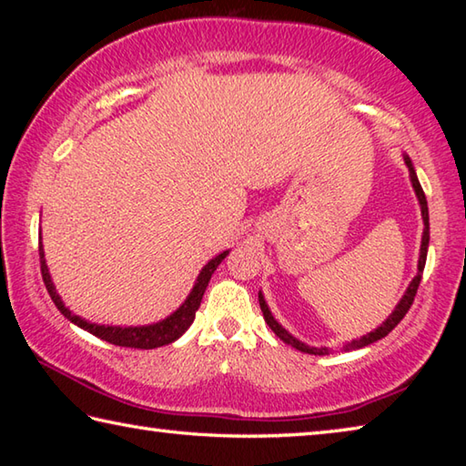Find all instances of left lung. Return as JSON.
<instances>
[{"instance_id":"1","label":"left lung","mask_w":466,"mask_h":466,"mask_svg":"<svg viewBox=\"0 0 466 466\" xmlns=\"http://www.w3.org/2000/svg\"><path fill=\"white\" fill-rule=\"evenodd\" d=\"M405 164L409 167V175H411V183H413V188H415V193H417V199H420V205H421V216H423V238H421V252H420V265H417V275H415V279L409 283V288H407V291H405V296H403V299H400L399 302V306L397 309H394V312L390 314L389 319H386V322H382L380 327H378L376 330H372V333H368V335H364L361 339H356V341H351V343H347L345 345V350L350 351V350H360V347H366V345H370V343H374V341H378V339H382V337H386L390 333V330L399 325L400 320L405 319V314L409 312V309H411V304H413V299H415V294H417V288H420V281H421V273H423V267H425V258H428V244H430V214H428V201H425V193H423V188H421V185H420V180H417V175H415V170H413V164H411V160H409V157L405 156ZM258 304H261V310H263V317H265V322L267 325H269V329L273 330L275 335H278L283 343H288V345H291V347H296L298 351H304V353H312V356H327L329 353V350L327 347H309L306 343H302V341H298L296 337H291L286 329H283L278 320L273 319V314H271V310H269V306L265 304V298L258 294Z\"/></svg>"}]
</instances>
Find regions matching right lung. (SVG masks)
I'll use <instances>...</instances> for the list:
<instances>
[{"mask_svg":"<svg viewBox=\"0 0 466 466\" xmlns=\"http://www.w3.org/2000/svg\"><path fill=\"white\" fill-rule=\"evenodd\" d=\"M226 255L228 250L222 252V255H218L216 258H211V261L203 267L199 278H197L193 291L185 299V304L180 306L175 314H170L168 319H164L162 322H156V325H149V327H105V325H94V322L76 317V314H72L66 309V304L61 302L59 294L55 291L49 269H46L43 244H38V257H41V273H43L45 288L49 291L51 299L63 317L72 320L74 325H77L80 329L88 330V333H92L94 337L102 339V341H108L119 347H133V350H156V347L168 345L172 341H177V339L183 335L188 327H191V322L195 320V312L199 310L201 306L205 288H208L211 275H214V271L218 269V265L224 261Z\"/></svg>","mask_w":466,"mask_h":466,"instance_id":"obj_1","label":"right lung"}]
</instances>
